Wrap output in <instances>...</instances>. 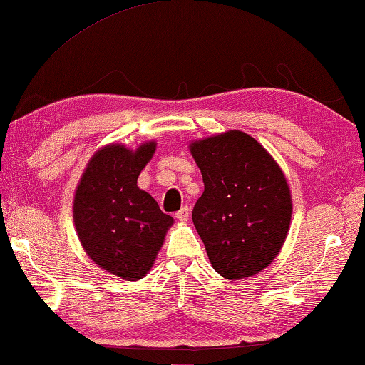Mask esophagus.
Returning <instances> with one entry per match:
<instances>
[{
    "instance_id": "obj_1",
    "label": "esophagus",
    "mask_w": 365,
    "mask_h": 365,
    "mask_svg": "<svg viewBox=\"0 0 365 365\" xmlns=\"http://www.w3.org/2000/svg\"><path fill=\"white\" fill-rule=\"evenodd\" d=\"M175 218L178 222H183V223L187 222L190 218V207H188V205H183V207L175 214Z\"/></svg>"
}]
</instances>
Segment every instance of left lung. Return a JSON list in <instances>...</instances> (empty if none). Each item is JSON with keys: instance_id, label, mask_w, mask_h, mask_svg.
Segmentation results:
<instances>
[{"instance_id": "obj_1", "label": "left lung", "mask_w": 365, "mask_h": 365, "mask_svg": "<svg viewBox=\"0 0 365 365\" xmlns=\"http://www.w3.org/2000/svg\"><path fill=\"white\" fill-rule=\"evenodd\" d=\"M190 153L204 182L193 223L212 268L230 281L262 273L281 252L292 218L279 164L242 130L193 140Z\"/></svg>"}]
</instances>
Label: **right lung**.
<instances>
[{
    "instance_id": "obj_1",
    "label": "right lung",
    "mask_w": 365,
    "mask_h": 365,
    "mask_svg": "<svg viewBox=\"0 0 365 365\" xmlns=\"http://www.w3.org/2000/svg\"><path fill=\"white\" fill-rule=\"evenodd\" d=\"M155 150V140L135 150L105 145L92 155L75 190L73 222L84 252L98 268L124 281L150 273L174 223L137 187Z\"/></svg>"
}]
</instances>
